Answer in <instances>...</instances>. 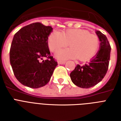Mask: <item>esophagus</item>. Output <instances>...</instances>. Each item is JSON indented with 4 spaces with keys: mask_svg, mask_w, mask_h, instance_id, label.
Segmentation results:
<instances>
[{
    "mask_svg": "<svg viewBox=\"0 0 121 121\" xmlns=\"http://www.w3.org/2000/svg\"><path fill=\"white\" fill-rule=\"evenodd\" d=\"M58 64H60V65H63L65 63V61H64L59 60V61H58Z\"/></svg>",
    "mask_w": 121,
    "mask_h": 121,
    "instance_id": "1",
    "label": "esophagus"
}]
</instances>
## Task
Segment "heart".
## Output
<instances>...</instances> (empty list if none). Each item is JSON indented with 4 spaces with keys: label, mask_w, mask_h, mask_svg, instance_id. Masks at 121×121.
Instances as JSON below:
<instances>
[{
    "label": "heart",
    "mask_w": 121,
    "mask_h": 121,
    "mask_svg": "<svg viewBox=\"0 0 121 121\" xmlns=\"http://www.w3.org/2000/svg\"><path fill=\"white\" fill-rule=\"evenodd\" d=\"M48 46L52 52L67 46L70 48L61 49L56 53L60 60L79 59L85 61L92 59L99 48V39L96 35L81 29H68L61 33L52 32L48 37Z\"/></svg>",
    "instance_id": "b5f03b06"
}]
</instances>
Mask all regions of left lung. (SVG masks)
<instances>
[{
    "instance_id": "left-lung-1",
    "label": "left lung",
    "mask_w": 121,
    "mask_h": 121,
    "mask_svg": "<svg viewBox=\"0 0 121 121\" xmlns=\"http://www.w3.org/2000/svg\"><path fill=\"white\" fill-rule=\"evenodd\" d=\"M99 39V50L90 62L83 66L77 65L71 72L72 82L80 88L95 86L105 77L109 67L111 48L107 37L99 31L95 32Z\"/></svg>"
}]
</instances>
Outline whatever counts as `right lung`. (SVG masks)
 <instances>
[{"label": "right lung", "mask_w": 121, "mask_h": 121, "mask_svg": "<svg viewBox=\"0 0 121 121\" xmlns=\"http://www.w3.org/2000/svg\"><path fill=\"white\" fill-rule=\"evenodd\" d=\"M52 31L51 26L35 22L23 27L14 35L10 63L16 78L24 85L38 88L50 80L58 65L48 46V37ZM44 57L47 60H43Z\"/></svg>", "instance_id": "right-lung-1"}]
</instances>
